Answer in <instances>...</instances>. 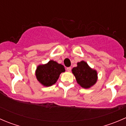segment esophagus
I'll return each instance as SVG.
<instances>
[{"mask_svg": "<svg viewBox=\"0 0 126 126\" xmlns=\"http://www.w3.org/2000/svg\"><path fill=\"white\" fill-rule=\"evenodd\" d=\"M66 70L68 71V72H70L71 70V67H68V68H66Z\"/></svg>", "mask_w": 126, "mask_h": 126, "instance_id": "obj_1", "label": "esophagus"}]
</instances>
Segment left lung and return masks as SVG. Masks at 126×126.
<instances>
[{
	"mask_svg": "<svg viewBox=\"0 0 126 126\" xmlns=\"http://www.w3.org/2000/svg\"><path fill=\"white\" fill-rule=\"evenodd\" d=\"M72 72L77 83L84 88L91 87L97 81V72L91 69L84 61L77 63V66L72 68Z\"/></svg>",
	"mask_w": 126,
	"mask_h": 126,
	"instance_id": "1",
	"label": "left lung"
}]
</instances>
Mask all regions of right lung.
<instances>
[{
	"label": "right lung",
	"mask_w": 126,
	"mask_h": 126,
	"mask_svg": "<svg viewBox=\"0 0 126 126\" xmlns=\"http://www.w3.org/2000/svg\"><path fill=\"white\" fill-rule=\"evenodd\" d=\"M65 69L62 64L50 60L46 64L38 66L36 71L37 80L45 87H49L55 83L62 72Z\"/></svg>",
	"instance_id": "obj_1"
}]
</instances>
